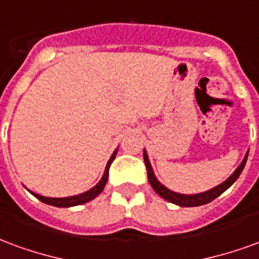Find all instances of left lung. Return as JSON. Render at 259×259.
I'll use <instances>...</instances> for the list:
<instances>
[{"mask_svg": "<svg viewBox=\"0 0 259 259\" xmlns=\"http://www.w3.org/2000/svg\"><path fill=\"white\" fill-rule=\"evenodd\" d=\"M247 157H248V152L245 154L244 159H243V162L240 163L239 168L234 170L233 175H232L229 179H226L223 183H221V185L217 186V187H213L211 190L204 191V193H200V194H180V193H175V191L166 189V187H165L161 182H158V179L155 178L154 170H152L151 168V163H150V159H148V155H147L146 151H144V163H146L148 182H150V185H151V187L155 190L157 194H159L162 198L169 201V202L176 204V205L198 206L213 201L217 197H219V195L222 194L223 191L228 190L229 187L233 185L234 182L237 180V178L240 176V174L243 172V169H244L245 162H247Z\"/></svg>", "mask_w": 259, "mask_h": 259, "instance_id": "left-lung-1", "label": "left lung"}]
</instances>
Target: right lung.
Listing matches in <instances>:
<instances>
[{"instance_id":"add662e5","label":"right lung","mask_w":259,"mask_h":259,"mask_svg":"<svg viewBox=\"0 0 259 259\" xmlns=\"http://www.w3.org/2000/svg\"><path fill=\"white\" fill-rule=\"evenodd\" d=\"M116 151H118V150H115V152L112 154V157L109 158L107 166H105V172H104V175H102L101 180H100V182H98L93 189H90L89 191H85V193H81V194H77V195H72V197H64V198H50V197H44V195L36 194V193H33V191H30V193L34 195L36 198L42 201L44 204H48V205H53V206H59V208H69V206L85 204V202H89V201H91L93 198H96L97 195L104 190V187H105V185H107L108 174H109V166H111V163H112V161L115 159Z\"/></svg>"}]
</instances>
